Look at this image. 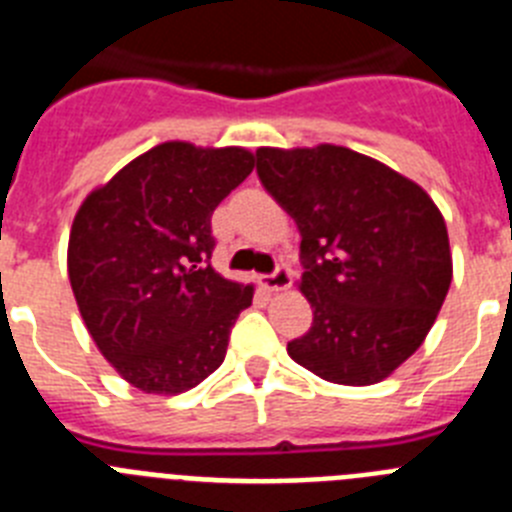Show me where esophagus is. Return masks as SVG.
<instances>
[{
    "label": "esophagus",
    "instance_id": "esophagus-1",
    "mask_svg": "<svg viewBox=\"0 0 512 512\" xmlns=\"http://www.w3.org/2000/svg\"><path fill=\"white\" fill-rule=\"evenodd\" d=\"M261 287L269 289V292H282V289H289L292 287V269H289V266H277L274 274L261 277Z\"/></svg>",
    "mask_w": 512,
    "mask_h": 512
}]
</instances>
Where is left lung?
<instances>
[{"instance_id": "left-lung-1", "label": "left lung", "mask_w": 512, "mask_h": 512, "mask_svg": "<svg viewBox=\"0 0 512 512\" xmlns=\"http://www.w3.org/2000/svg\"><path fill=\"white\" fill-rule=\"evenodd\" d=\"M256 174L300 228V366L336 384H377L415 354L451 284L446 223L415 182L351 148H259Z\"/></svg>"}]
</instances>
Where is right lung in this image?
Segmentation results:
<instances>
[{
    "label": "right lung",
    "mask_w": 512,
    "mask_h": 512,
    "mask_svg": "<svg viewBox=\"0 0 512 512\" xmlns=\"http://www.w3.org/2000/svg\"><path fill=\"white\" fill-rule=\"evenodd\" d=\"M253 171L246 148L171 140L94 189L69 235L76 305L102 356L148 395L192 390L223 364L251 284L220 277L212 212Z\"/></svg>",
    "instance_id": "1"
}]
</instances>
